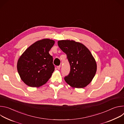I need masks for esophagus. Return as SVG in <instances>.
I'll list each match as a JSON object with an SVG mask.
<instances>
[{
    "instance_id": "obj_1",
    "label": "esophagus",
    "mask_w": 124,
    "mask_h": 124,
    "mask_svg": "<svg viewBox=\"0 0 124 124\" xmlns=\"http://www.w3.org/2000/svg\"><path fill=\"white\" fill-rule=\"evenodd\" d=\"M60 67H61V66H57V69H58V70H60Z\"/></svg>"
}]
</instances>
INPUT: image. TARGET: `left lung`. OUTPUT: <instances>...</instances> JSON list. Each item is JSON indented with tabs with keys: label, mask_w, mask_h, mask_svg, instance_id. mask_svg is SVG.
I'll list each match as a JSON object with an SVG mask.
<instances>
[{
	"label": "left lung",
	"mask_w": 124,
	"mask_h": 124,
	"mask_svg": "<svg viewBox=\"0 0 124 124\" xmlns=\"http://www.w3.org/2000/svg\"><path fill=\"white\" fill-rule=\"evenodd\" d=\"M60 48L66 54L70 65L65 81L74 88H81L89 84L97 71L96 62L90 50L81 43L73 40L58 41Z\"/></svg>",
	"instance_id": "1"
}]
</instances>
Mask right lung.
Segmentation results:
<instances>
[{
	"instance_id": "add662e5",
	"label": "right lung",
	"mask_w": 124,
	"mask_h": 124,
	"mask_svg": "<svg viewBox=\"0 0 124 124\" xmlns=\"http://www.w3.org/2000/svg\"><path fill=\"white\" fill-rule=\"evenodd\" d=\"M54 41L44 39L28 47L20 56L17 63V72L27 85L39 87L45 84L54 70L53 58L49 51Z\"/></svg>"
}]
</instances>
